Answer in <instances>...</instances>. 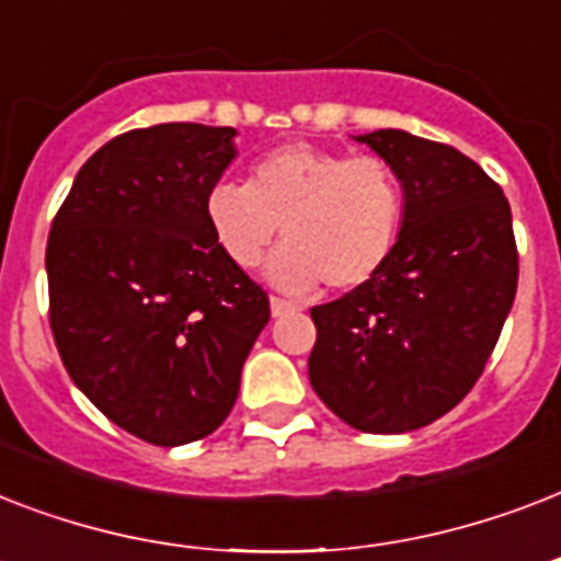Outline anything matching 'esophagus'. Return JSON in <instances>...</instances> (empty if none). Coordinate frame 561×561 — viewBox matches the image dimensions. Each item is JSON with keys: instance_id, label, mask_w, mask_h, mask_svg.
I'll list each match as a JSON object with an SVG mask.
<instances>
[{"instance_id": "34e87169", "label": "esophagus", "mask_w": 561, "mask_h": 561, "mask_svg": "<svg viewBox=\"0 0 561 561\" xmlns=\"http://www.w3.org/2000/svg\"><path fill=\"white\" fill-rule=\"evenodd\" d=\"M290 311H297V306H294V302H288V299H282V297H271V314L273 317L290 314Z\"/></svg>"}]
</instances>
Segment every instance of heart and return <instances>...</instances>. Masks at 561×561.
Returning a JSON list of instances; mask_svg holds the SVG:
<instances>
[{"mask_svg": "<svg viewBox=\"0 0 561 561\" xmlns=\"http://www.w3.org/2000/svg\"><path fill=\"white\" fill-rule=\"evenodd\" d=\"M206 224L241 271L262 264L282 229L271 279L285 290H355L390 262L404 220L399 171L378 153L290 142L250 165L244 186L206 194Z\"/></svg>", "mask_w": 561, "mask_h": 561, "instance_id": "obj_1", "label": "heart"}]
</instances>
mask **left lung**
Returning a JSON list of instances; mask_svg holds the SVG:
<instances>
[{"mask_svg":"<svg viewBox=\"0 0 561 561\" xmlns=\"http://www.w3.org/2000/svg\"><path fill=\"white\" fill-rule=\"evenodd\" d=\"M399 171L404 220L364 288L311 308L308 378L364 434H404L457 408L483 375L518 288L513 211L451 145L404 130L358 136Z\"/></svg>","mask_w":561,"mask_h":561,"instance_id":"obj_1","label":"left lung"}]
</instances>
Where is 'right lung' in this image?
Returning <instances> with one entry per match:
<instances>
[{
	"label": "right lung",
	"mask_w": 561,
	"mask_h": 561,
	"mask_svg": "<svg viewBox=\"0 0 561 561\" xmlns=\"http://www.w3.org/2000/svg\"><path fill=\"white\" fill-rule=\"evenodd\" d=\"M232 127L171 122L83 162L46 244L48 323L78 390L127 434L186 445L238 399L271 299L220 253L206 194Z\"/></svg>",
	"instance_id": "add662e5"
}]
</instances>
